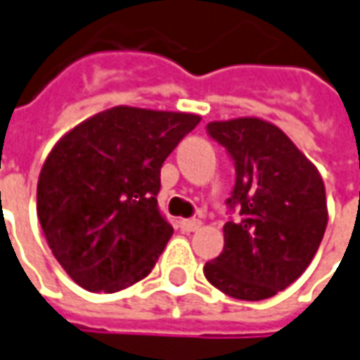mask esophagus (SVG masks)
<instances>
[{
    "label": "esophagus",
    "instance_id": "1",
    "mask_svg": "<svg viewBox=\"0 0 360 360\" xmlns=\"http://www.w3.org/2000/svg\"><path fill=\"white\" fill-rule=\"evenodd\" d=\"M180 228H182V231H188V233H190V231L200 230V228H202V221H200V219H182V221H180Z\"/></svg>",
    "mask_w": 360,
    "mask_h": 360
}]
</instances>
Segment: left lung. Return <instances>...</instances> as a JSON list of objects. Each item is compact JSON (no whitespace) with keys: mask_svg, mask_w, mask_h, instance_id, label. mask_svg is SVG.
Instances as JSON below:
<instances>
[{"mask_svg":"<svg viewBox=\"0 0 360 360\" xmlns=\"http://www.w3.org/2000/svg\"><path fill=\"white\" fill-rule=\"evenodd\" d=\"M208 132L233 158L236 186L228 204L240 208L242 219L224 226V252L204 265V276L230 297H274L319 250L329 219L323 178L267 120H214Z\"/></svg>","mask_w":360,"mask_h":360,"instance_id":"left-lung-1","label":"left lung"}]
</instances>
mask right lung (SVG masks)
I'll list each match as a JSON object with an SVG mask.
<instances>
[{"instance_id": "right-lung-1", "label": "right lung", "mask_w": 360, "mask_h": 360, "mask_svg": "<svg viewBox=\"0 0 360 360\" xmlns=\"http://www.w3.org/2000/svg\"><path fill=\"white\" fill-rule=\"evenodd\" d=\"M200 120L120 105L79 122L51 148L37 216L75 283L115 293L150 274L174 233L158 210L160 168Z\"/></svg>"}]
</instances>
